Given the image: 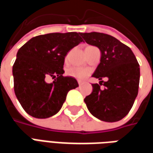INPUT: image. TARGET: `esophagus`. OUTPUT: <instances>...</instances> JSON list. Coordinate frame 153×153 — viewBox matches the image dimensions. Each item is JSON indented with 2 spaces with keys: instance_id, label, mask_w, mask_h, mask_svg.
Wrapping results in <instances>:
<instances>
[{
  "instance_id": "obj_1",
  "label": "esophagus",
  "mask_w": 153,
  "mask_h": 153,
  "mask_svg": "<svg viewBox=\"0 0 153 153\" xmlns=\"http://www.w3.org/2000/svg\"><path fill=\"white\" fill-rule=\"evenodd\" d=\"M78 83H79V86H81V84H82V82L79 81V82H78Z\"/></svg>"
}]
</instances>
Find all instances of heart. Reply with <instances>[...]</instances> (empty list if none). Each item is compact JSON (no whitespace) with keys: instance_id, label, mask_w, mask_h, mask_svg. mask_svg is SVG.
Returning a JSON list of instances; mask_svg holds the SVG:
<instances>
[{"instance_id":"obj_1","label":"heart","mask_w":153,"mask_h":153,"mask_svg":"<svg viewBox=\"0 0 153 153\" xmlns=\"http://www.w3.org/2000/svg\"><path fill=\"white\" fill-rule=\"evenodd\" d=\"M66 74L68 76L72 77L78 80H83L89 74V70L81 67L72 66L67 69Z\"/></svg>"}]
</instances>
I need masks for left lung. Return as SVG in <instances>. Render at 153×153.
<instances>
[{
	"label": "left lung",
	"instance_id": "8db88e82",
	"mask_svg": "<svg viewBox=\"0 0 153 153\" xmlns=\"http://www.w3.org/2000/svg\"><path fill=\"white\" fill-rule=\"evenodd\" d=\"M87 43L102 52L101 62L93 77L102 80L105 88L93 83V92L84 98L90 113L102 121L115 122L127 115L138 95L140 69L131 49L118 39L102 33H83ZM102 82V81H101Z\"/></svg>",
	"mask_w": 153,
	"mask_h": 153
}]
</instances>
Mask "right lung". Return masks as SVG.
<instances>
[{"label":"right lung","instance_id":"1","mask_svg":"<svg viewBox=\"0 0 153 153\" xmlns=\"http://www.w3.org/2000/svg\"><path fill=\"white\" fill-rule=\"evenodd\" d=\"M81 33H53L31 38L19 48L13 65L14 89L28 115L45 119L56 115L68 92L79 86L72 77H64L65 57L83 42ZM48 76L55 78L47 84Z\"/></svg>","mask_w":153,"mask_h":153}]
</instances>
